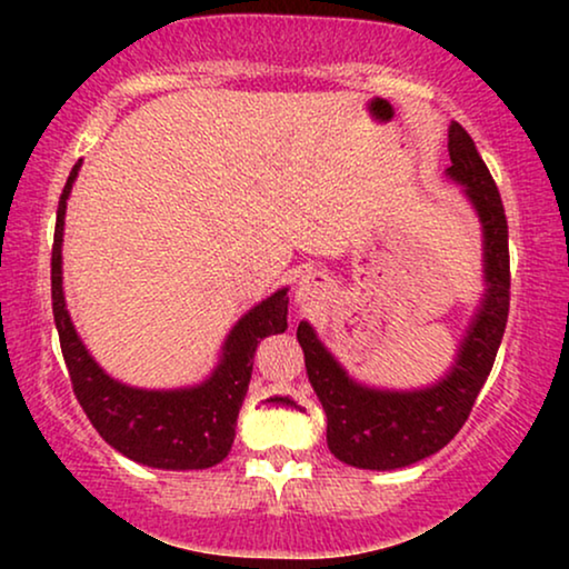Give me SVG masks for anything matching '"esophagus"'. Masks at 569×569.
Segmentation results:
<instances>
[{
	"instance_id": "obj_1",
	"label": "esophagus",
	"mask_w": 569,
	"mask_h": 569,
	"mask_svg": "<svg viewBox=\"0 0 569 569\" xmlns=\"http://www.w3.org/2000/svg\"><path fill=\"white\" fill-rule=\"evenodd\" d=\"M326 287H329V277H326L323 271L310 269L300 277L298 292H295V298H298V302H310V300H316L318 295L326 290Z\"/></svg>"
}]
</instances>
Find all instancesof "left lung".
<instances>
[{"label": "left lung", "instance_id": "8db88e82", "mask_svg": "<svg viewBox=\"0 0 569 569\" xmlns=\"http://www.w3.org/2000/svg\"><path fill=\"white\" fill-rule=\"evenodd\" d=\"M448 181L461 186L481 224L487 290L446 376L409 391L368 386L341 368L313 326H298L308 380L326 411V442L341 463L355 469H403L446 448L469 419L508 323L510 253L500 191L473 139L456 121L448 129Z\"/></svg>", "mask_w": 569, "mask_h": 569}]
</instances>
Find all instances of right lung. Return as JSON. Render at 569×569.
I'll use <instances>...</instances> for the list:
<instances>
[{"label": "right lung", "mask_w": 569, "mask_h": 569, "mask_svg": "<svg viewBox=\"0 0 569 569\" xmlns=\"http://www.w3.org/2000/svg\"><path fill=\"white\" fill-rule=\"evenodd\" d=\"M82 160L72 168L57 209L51 251V300L61 355L77 401L108 446L131 461L166 471L209 469L230 453L238 411L243 407L253 372V355L261 339L287 329V287L269 295L238 318L220 349L214 370L197 386L137 388L108 376L88 352L69 318L61 277L64 214Z\"/></svg>", "instance_id": "1"}]
</instances>
